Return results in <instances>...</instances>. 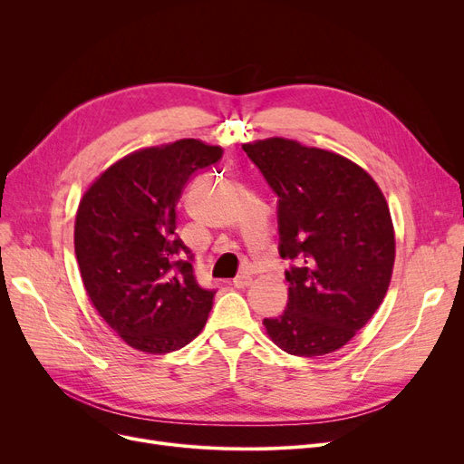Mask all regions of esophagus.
Listing matches in <instances>:
<instances>
[{"label":"esophagus","instance_id":"1","mask_svg":"<svg viewBox=\"0 0 464 464\" xmlns=\"http://www.w3.org/2000/svg\"><path fill=\"white\" fill-rule=\"evenodd\" d=\"M250 284H252V276H250V275H240V276H237V278L233 280V285L238 287V289H245V287H248Z\"/></svg>","mask_w":464,"mask_h":464}]
</instances>
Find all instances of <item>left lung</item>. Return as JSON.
<instances>
[{"mask_svg": "<svg viewBox=\"0 0 464 464\" xmlns=\"http://www.w3.org/2000/svg\"><path fill=\"white\" fill-rule=\"evenodd\" d=\"M276 193L278 252L287 306L263 325L273 343L299 357L343 348L367 325L392 280L395 233L383 193L353 161L295 140L245 144Z\"/></svg>", "mask_w": 464, "mask_h": 464, "instance_id": "left-lung-1", "label": "left lung"}]
</instances>
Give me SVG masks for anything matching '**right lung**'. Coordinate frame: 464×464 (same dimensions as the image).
Wrapping results in <instances>:
<instances>
[{"label": "right lung", "instance_id": "right-lung-1", "mask_svg": "<svg viewBox=\"0 0 464 464\" xmlns=\"http://www.w3.org/2000/svg\"><path fill=\"white\" fill-rule=\"evenodd\" d=\"M219 146L182 139L111 165L79 205L75 254L88 297L131 348L169 353L207 324L216 289L201 287L177 235V203Z\"/></svg>", "mask_w": 464, "mask_h": 464}]
</instances>
